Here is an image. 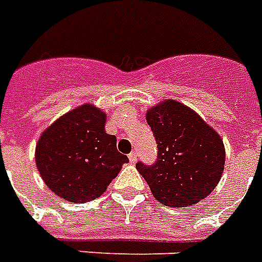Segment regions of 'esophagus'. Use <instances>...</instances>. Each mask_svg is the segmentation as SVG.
Wrapping results in <instances>:
<instances>
[{
  "mask_svg": "<svg viewBox=\"0 0 262 262\" xmlns=\"http://www.w3.org/2000/svg\"><path fill=\"white\" fill-rule=\"evenodd\" d=\"M129 160H130V163H136L137 162V152L132 151L129 154Z\"/></svg>",
  "mask_w": 262,
  "mask_h": 262,
  "instance_id": "34e87169",
  "label": "esophagus"
}]
</instances>
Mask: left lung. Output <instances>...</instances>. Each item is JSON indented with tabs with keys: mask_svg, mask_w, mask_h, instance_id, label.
<instances>
[{
	"mask_svg": "<svg viewBox=\"0 0 262 262\" xmlns=\"http://www.w3.org/2000/svg\"><path fill=\"white\" fill-rule=\"evenodd\" d=\"M158 143L154 166L136 164L152 195L166 207H190L217 186L224 171L222 136L193 108L178 100H162L145 113Z\"/></svg>",
	"mask_w": 262,
	"mask_h": 262,
	"instance_id": "1",
	"label": "left lung"
}]
</instances>
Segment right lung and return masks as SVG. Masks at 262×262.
<instances>
[{"instance_id": "obj_1", "label": "right lung", "mask_w": 262, "mask_h": 262, "mask_svg": "<svg viewBox=\"0 0 262 262\" xmlns=\"http://www.w3.org/2000/svg\"><path fill=\"white\" fill-rule=\"evenodd\" d=\"M104 123L106 113L84 103L55 119L39 137L36 167L47 187L62 200L76 204L98 199L129 162Z\"/></svg>"}]
</instances>
